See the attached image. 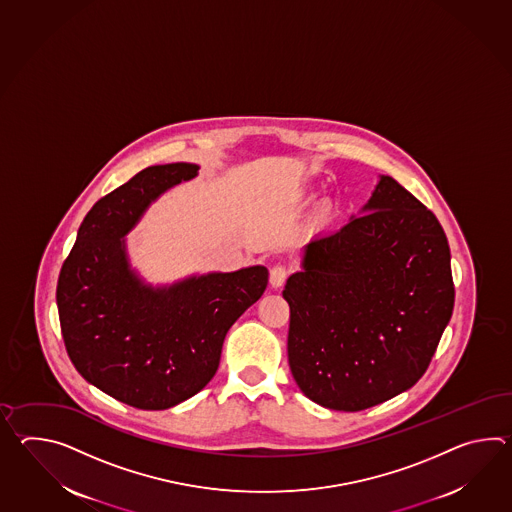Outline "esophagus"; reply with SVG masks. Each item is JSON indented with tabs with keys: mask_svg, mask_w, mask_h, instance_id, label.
I'll list each match as a JSON object with an SVG mask.
<instances>
[{
	"mask_svg": "<svg viewBox=\"0 0 512 512\" xmlns=\"http://www.w3.org/2000/svg\"><path fill=\"white\" fill-rule=\"evenodd\" d=\"M286 277H288V268L284 264H275L272 270H270V284H272L273 288L283 286Z\"/></svg>",
	"mask_w": 512,
	"mask_h": 512,
	"instance_id": "1",
	"label": "esophagus"
}]
</instances>
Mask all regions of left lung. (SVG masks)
Masks as SVG:
<instances>
[{"mask_svg":"<svg viewBox=\"0 0 512 512\" xmlns=\"http://www.w3.org/2000/svg\"><path fill=\"white\" fill-rule=\"evenodd\" d=\"M283 297L299 389L323 408H371L417 384L452 318L448 240L432 211L382 174L358 215L303 248Z\"/></svg>","mask_w":512,"mask_h":512,"instance_id":"1","label":"left lung"}]
</instances>
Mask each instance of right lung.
Here are the masks:
<instances>
[{
  "instance_id": "add662e5",
  "label": "right lung",
  "mask_w": 512,
  "mask_h": 512,
  "mask_svg": "<svg viewBox=\"0 0 512 512\" xmlns=\"http://www.w3.org/2000/svg\"><path fill=\"white\" fill-rule=\"evenodd\" d=\"M198 169L154 165L106 194L80 224L58 277L60 327L75 369L134 408H172L202 391L231 325L268 284L261 264L158 286L132 268L126 235L150 204Z\"/></svg>"
}]
</instances>
